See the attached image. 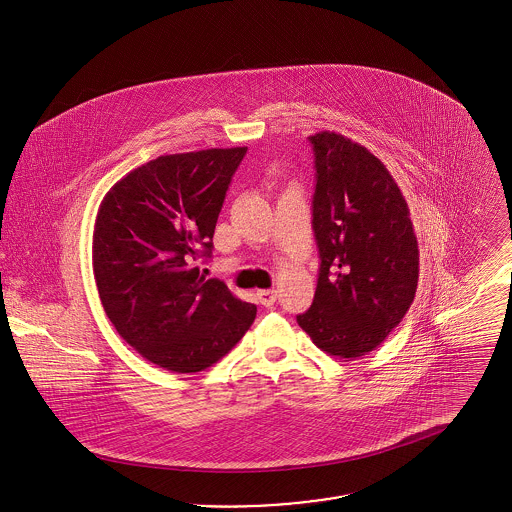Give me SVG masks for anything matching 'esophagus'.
Here are the masks:
<instances>
[{
    "mask_svg": "<svg viewBox=\"0 0 512 512\" xmlns=\"http://www.w3.org/2000/svg\"><path fill=\"white\" fill-rule=\"evenodd\" d=\"M276 297H278V292H276V290H259V292H257V299H259V303H261V305H265V307L274 305Z\"/></svg>",
    "mask_w": 512,
    "mask_h": 512,
    "instance_id": "esophagus-1",
    "label": "esophagus"
}]
</instances>
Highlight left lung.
<instances>
[{"instance_id": "obj_1", "label": "left lung", "mask_w": 512, "mask_h": 512, "mask_svg": "<svg viewBox=\"0 0 512 512\" xmlns=\"http://www.w3.org/2000/svg\"><path fill=\"white\" fill-rule=\"evenodd\" d=\"M309 142L320 268L313 305L297 322L322 351L353 361L386 340L409 311L418 244L407 201L378 157L328 130Z\"/></svg>"}]
</instances>
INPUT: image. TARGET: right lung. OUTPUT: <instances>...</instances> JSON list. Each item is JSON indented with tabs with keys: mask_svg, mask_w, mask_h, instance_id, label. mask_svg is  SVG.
<instances>
[{
	"mask_svg": "<svg viewBox=\"0 0 512 512\" xmlns=\"http://www.w3.org/2000/svg\"><path fill=\"white\" fill-rule=\"evenodd\" d=\"M247 147L161 155L128 172L99 205L92 265L105 315L122 340L178 374L222 359L257 307L194 261L211 257L226 190Z\"/></svg>",
	"mask_w": 512,
	"mask_h": 512,
	"instance_id": "add662e5",
	"label": "right lung"
}]
</instances>
